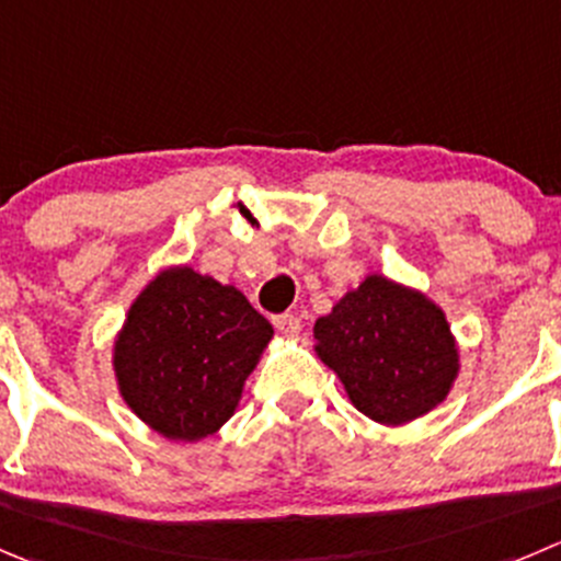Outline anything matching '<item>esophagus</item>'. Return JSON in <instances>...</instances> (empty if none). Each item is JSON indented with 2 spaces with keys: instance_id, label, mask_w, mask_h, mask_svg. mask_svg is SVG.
Wrapping results in <instances>:
<instances>
[{
  "instance_id": "esophagus-1",
  "label": "esophagus",
  "mask_w": 561,
  "mask_h": 561,
  "mask_svg": "<svg viewBox=\"0 0 561 561\" xmlns=\"http://www.w3.org/2000/svg\"><path fill=\"white\" fill-rule=\"evenodd\" d=\"M274 325L282 336H287V340L298 336V331H301V320H298L296 314H276Z\"/></svg>"
}]
</instances>
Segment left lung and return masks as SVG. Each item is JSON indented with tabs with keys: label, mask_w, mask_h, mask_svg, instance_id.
I'll return each instance as SVG.
<instances>
[{
	"label": "left lung",
	"mask_w": 561,
	"mask_h": 561,
	"mask_svg": "<svg viewBox=\"0 0 561 561\" xmlns=\"http://www.w3.org/2000/svg\"><path fill=\"white\" fill-rule=\"evenodd\" d=\"M314 356L345 394L383 427L408 425L442 405L460 375L447 312L419 287L367 274L314 320Z\"/></svg>",
	"instance_id": "left-lung-1"
}]
</instances>
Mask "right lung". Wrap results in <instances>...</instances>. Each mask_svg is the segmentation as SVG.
<instances>
[{
	"instance_id": "add662e5",
	"label": "right lung",
	"mask_w": 561,
	"mask_h": 561,
	"mask_svg": "<svg viewBox=\"0 0 561 561\" xmlns=\"http://www.w3.org/2000/svg\"><path fill=\"white\" fill-rule=\"evenodd\" d=\"M271 340V323L238 287L192 265H167L114 334V383L150 431L197 444L236 413Z\"/></svg>"
}]
</instances>
